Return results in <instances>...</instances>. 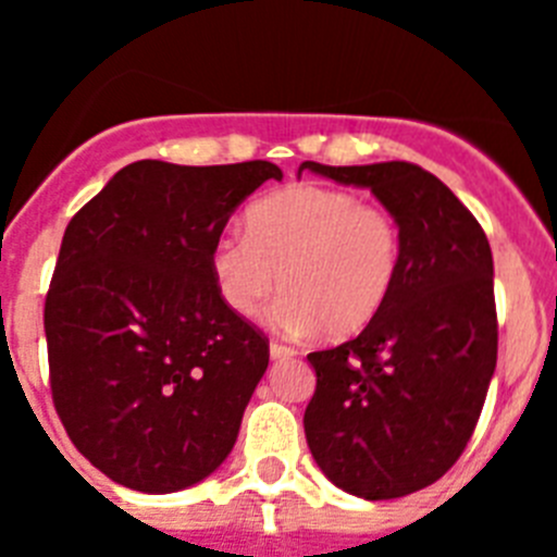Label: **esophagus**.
Listing matches in <instances>:
<instances>
[{
    "label": "esophagus",
    "instance_id": "esophagus-1",
    "mask_svg": "<svg viewBox=\"0 0 557 557\" xmlns=\"http://www.w3.org/2000/svg\"><path fill=\"white\" fill-rule=\"evenodd\" d=\"M270 357L273 359H289L295 357V348L293 346H284V343H270Z\"/></svg>",
    "mask_w": 557,
    "mask_h": 557
}]
</instances>
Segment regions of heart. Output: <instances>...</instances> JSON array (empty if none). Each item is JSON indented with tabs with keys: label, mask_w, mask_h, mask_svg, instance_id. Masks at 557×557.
Masks as SVG:
<instances>
[{
	"label": "heart",
	"mask_w": 557,
	"mask_h": 557,
	"mask_svg": "<svg viewBox=\"0 0 557 557\" xmlns=\"http://www.w3.org/2000/svg\"><path fill=\"white\" fill-rule=\"evenodd\" d=\"M405 259L396 218L362 203L348 189L295 184L270 191L248 209V234L223 231L209 250L211 278L239 318L270 312L282 332L321 329L343 339L362 332L385 309Z\"/></svg>",
	"instance_id": "b5f03b06"
}]
</instances>
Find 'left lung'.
Wrapping results in <instances>:
<instances>
[{
	"label": "left lung",
	"mask_w": 557,
	"mask_h": 557,
	"mask_svg": "<svg viewBox=\"0 0 557 557\" xmlns=\"http://www.w3.org/2000/svg\"><path fill=\"white\" fill-rule=\"evenodd\" d=\"M304 170L371 189L405 239L385 309L354 339L307 357L318 385L304 412L309 451L337 488L396 499L455 466L485 405L499 337L488 236L418 164Z\"/></svg>",
	"instance_id": "left-lung-1"
}]
</instances>
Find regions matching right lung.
Masks as SVG:
<instances>
[{
  "mask_svg": "<svg viewBox=\"0 0 557 557\" xmlns=\"http://www.w3.org/2000/svg\"><path fill=\"white\" fill-rule=\"evenodd\" d=\"M270 161H133L77 211L44 304L52 401L72 444L125 488H189L234 449L268 337L231 312L209 250Z\"/></svg>",
  "mask_w": 557,
  "mask_h": 557,
  "instance_id": "1",
  "label": "right lung"
}]
</instances>
